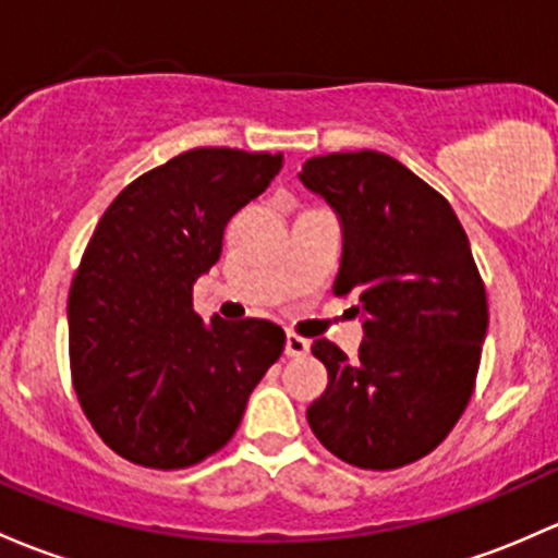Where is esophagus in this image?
<instances>
[{"label":"esophagus","mask_w":558,"mask_h":558,"mask_svg":"<svg viewBox=\"0 0 558 558\" xmlns=\"http://www.w3.org/2000/svg\"><path fill=\"white\" fill-rule=\"evenodd\" d=\"M307 353H310V342H307V339L296 337V333H289V337H286V355H289V357H302V355H307Z\"/></svg>","instance_id":"obj_1"}]
</instances>
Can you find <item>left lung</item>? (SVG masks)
Segmentation results:
<instances>
[{
  "instance_id": "obj_1",
  "label": "left lung",
  "mask_w": 558,
  "mask_h": 558,
  "mask_svg": "<svg viewBox=\"0 0 558 558\" xmlns=\"http://www.w3.org/2000/svg\"><path fill=\"white\" fill-rule=\"evenodd\" d=\"M299 179L339 214L333 294L357 299L366 331L355 357L315 339L328 385L310 403V427L348 465L417 462L476 390L489 310L468 234L441 192L383 151L310 157Z\"/></svg>"
}]
</instances>
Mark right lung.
<instances>
[{
    "label": "right lung",
    "mask_w": 558,
    "mask_h": 558,
    "mask_svg": "<svg viewBox=\"0 0 558 558\" xmlns=\"http://www.w3.org/2000/svg\"><path fill=\"white\" fill-rule=\"evenodd\" d=\"M280 166L269 151L190 149L131 181L98 221L69 291V363L82 412L125 460L179 471L219 451L283 353L280 326H205L192 307L227 221Z\"/></svg>",
    "instance_id": "add662e5"
}]
</instances>
